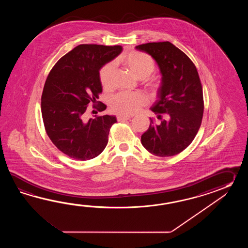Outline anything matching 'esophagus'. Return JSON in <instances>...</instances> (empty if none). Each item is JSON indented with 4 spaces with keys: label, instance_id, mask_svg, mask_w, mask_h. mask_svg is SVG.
I'll return each instance as SVG.
<instances>
[{
    "label": "esophagus",
    "instance_id": "1",
    "mask_svg": "<svg viewBox=\"0 0 248 248\" xmlns=\"http://www.w3.org/2000/svg\"><path fill=\"white\" fill-rule=\"evenodd\" d=\"M131 116H127V115H122V114H118L117 115V121L118 122H122V121H127L129 119H131Z\"/></svg>",
    "mask_w": 248,
    "mask_h": 248
}]
</instances>
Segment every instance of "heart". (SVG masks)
Returning a JSON list of instances; mask_svg holds the SVG:
<instances>
[{
  "label": "heart",
  "mask_w": 248,
  "mask_h": 248,
  "mask_svg": "<svg viewBox=\"0 0 248 248\" xmlns=\"http://www.w3.org/2000/svg\"><path fill=\"white\" fill-rule=\"evenodd\" d=\"M122 63L131 74L139 79L148 78L155 71V63L149 55L145 53L133 51L125 55ZM114 63H107L99 70V80L105 90L111 89ZM151 89L157 90L158 84L151 83ZM147 103L146 96L140 92L120 93L111 99V107L114 111L123 115H130L139 111V109Z\"/></svg>",
  "instance_id": "obj_1"
}]
</instances>
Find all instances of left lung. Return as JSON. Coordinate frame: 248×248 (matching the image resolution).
Masks as SVG:
<instances>
[{
  "mask_svg": "<svg viewBox=\"0 0 248 248\" xmlns=\"http://www.w3.org/2000/svg\"><path fill=\"white\" fill-rule=\"evenodd\" d=\"M136 48L151 55L162 75L158 100L151 107L158 121L150 118L141 142L153 155L174 156L190 145L201 127L204 100L200 76L189 57L171 42H149Z\"/></svg>",
  "mask_w": 248,
  "mask_h": 248,
  "instance_id": "8db88e82",
  "label": "left lung"
}]
</instances>
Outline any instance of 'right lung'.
Instances as JSON below:
<instances>
[{
  "label": "right lung",
  "instance_id": "add662e5",
  "mask_svg": "<svg viewBox=\"0 0 248 248\" xmlns=\"http://www.w3.org/2000/svg\"><path fill=\"white\" fill-rule=\"evenodd\" d=\"M122 51L120 45L80 44L60 58L47 75L42 95V120L51 142L70 158L89 160L107 145L116 117L102 115L87 121L84 112L90 103L98 111L106 110L105 104L96 102L102 92L99 70Z\"/></svg>",
  "mask_w": 248,
  "mask_h": 248
}]
</instances>
